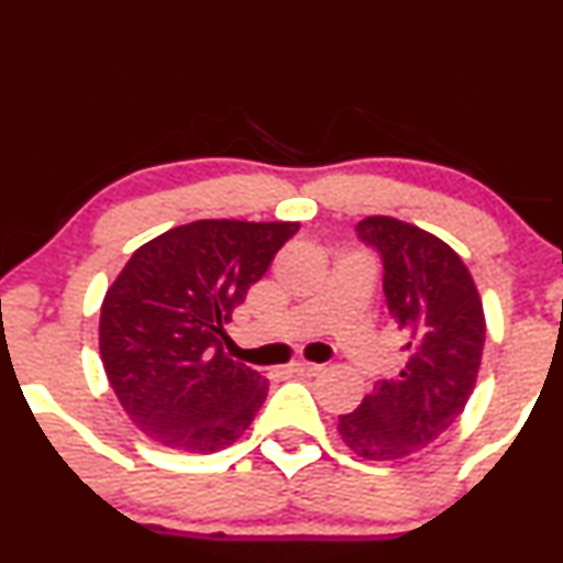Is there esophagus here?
<instances>
[{"label":"esophagus","mask_w":563,"mask_h":563,"mask_svg":"<svg viewBox=\"0 0 563 563\" xmlns=\"http://www.w3.org/2000/svg\"><path fill=\"white\" fill-rule=\"evenodd\" d=\"M290 372H296V375H303V377H314L322 372V364H314V362H294L290 364Z\"/></svg>","instance_id":"1"}]
</instances>
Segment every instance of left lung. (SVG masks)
Here are the masks:
<instances>
[{
	"instance_id": "1",
	"label": "left lung",
	"mask_w": 563,
	"mask_h": 563,
	"mask_svg": "<svg viewBox=\"0 0 563 563\" xmlns=\"http://www.w3.org/2000/svg\"><path fill=\"white\" fill-rule=\"evenodd\" d=\"M356 239L380 256L383 294L406 364L393 380H377L338 432L369 462L404 459L456 422L477 383L485 317L462 256L435 235L393 217H367Z\"/></svg>"
}]
</instances>
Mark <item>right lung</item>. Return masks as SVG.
Segmentation results:
<instances>
[{"instance_id": "obj_1", "label": "right lung", "mask_w": 563, "mask_h": 563, "mask_svg": "<svg viewBox=\"0 0 563 563\" xmlns=\"http://www.w3.org/2000/svg\"><path fill=\"white\" fill-rule=\"evenodd\" d=\"M299 222L199 220L144 243L107 290L99 349L135 428L175 451L228 449L267 398V380L222 351L246 301Z\"/></svg>"}]
</instances>
